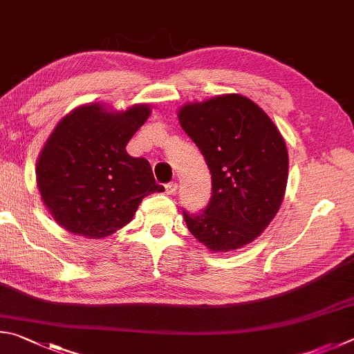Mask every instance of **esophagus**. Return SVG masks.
Segmentation results:
<instances>
[{
    "label": "esophagus",
    "mask_w": 354,
    "mask_h": 354,
    "mask_svg": "<svg viewBox=\"0 0 354 354\" xmlns=\"http://www.w3.org/2000/svg\"><path fill=\"white\" fill-rule=\"evenodd\" d=\"M177 188H178V185H177L176 182L167 183V185H166V193H167V194H176V193H177Z\"/></svg>",
    "instance_id": "esophagus-1"
}]
</instances>
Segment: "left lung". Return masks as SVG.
Listing matches in <instances>:
<instances>
[{"mask_svg":"<svg viewBox=\"0 0 354 354\" xmlns=\"http://www.w3.org/2000/svg\"><path fill=\"white\" fill-rule=\"evenodd\" d=\"M178 121L201 149L213 185L202 213L183 212L188 230L214 253L250 244L275 218L286 191L289 157L280 130L234 93L183 105Z\"/></svg>","mask_w":354,"mask_h":354,"instance_id":"obj_1","label":"left lung"}]
</instances>
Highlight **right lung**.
Masks as SVG:
<instances>
[{
	"instance_id": "right-lung-1",
	"label": "right lung",
	"mask_w": 354,
	"mask_h": 354,
	"mask_svg": "<svg viewBox=\"0 0 354 354\" xmlns=\"http://www.w3.org/2000/svg\"><path fill=\"white\" fill-rule=\"evenodd\" d=\"M149 115L146 104L126 111L86 104L55 126L35 176L41 201L60 227L85 238H105L132 221L146 196L165 191L149 161L126 151Z\"/></svg>"
}]
</instances>
